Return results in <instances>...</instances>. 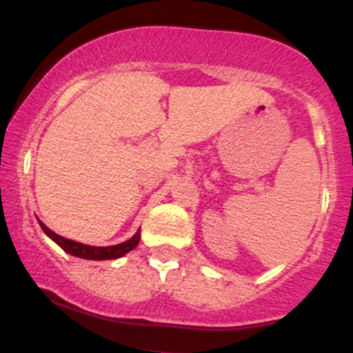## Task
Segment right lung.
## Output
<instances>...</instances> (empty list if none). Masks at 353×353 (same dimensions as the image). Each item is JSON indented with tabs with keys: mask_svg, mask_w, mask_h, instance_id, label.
Listing matches in <instances>:
<instances>
[{
	"mask_svg": "<svg viewBox=\"0 0 353 353\" xmlns=\"http://www.w3.org/2000/svg\"><path fill=\"white\" fill-rule=\"evenodd\" d=\"M41 229L44 230L48 237L52 239V241L58 244L64 252L74 255V257H81V259H88V261H109V259H119L123 257L132 250L134 247L139 244V239H141V230L132 236L129 241L123 242V244H117V245H109V247H94V245H86V244H81V242L71 241V239L66 237H61L56 232H52L50 228L43 224L41 221H38Z\"/></svg>",
	"mask_w": 353,
	"mask_h": 353,
	"instance_id": "obj_1",
	"label": "right lung"
}]
</instances>
